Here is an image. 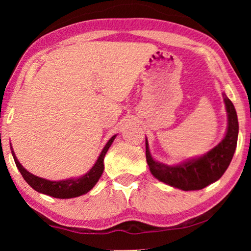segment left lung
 <instances>
[{"label": "left lung", "instance_id": "8db88e82", "mask_svg": "<svg viewBox=\"0 0 251 251\" xmlns=\"http://www.w3.org/2000/svg\"><path fill=\"white\" fill-rule=\"evenodd\" d=\"M223 97L227 113V128L225 136L214 149L208 151L203 155L191 157L169 166L154 159L150 152L149 140L145 139L146 161L151 174L156 179L181 191H198L217 181L224 175L236 149L239 122L234 105L225 94H223Z\"/></svg>", "mask_w": 251, "mask_h": 251}]
</instances>
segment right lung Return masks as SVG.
I'll return each instance as SVG.
<instances>
[{
  "instance_id": "1",
  "label": "right lung",
  "mask_w": 251,
  "mask_h": 251,
  "mask_svg": "<svg viewBox=\"0 0 251 251\" xmlns=\"http://www.w3.org/2000/svg\"><path fill=\"white\" fill-rule=\"evenodd\" d=\"M115 137L116 135L111 137L108 142L106 143V145L104 146V149H102L100 154H99L96 163L92 166L91 169L89 170L87 174H84L83 176L80 177H72L61 180L44 179L42 177H37L35 175L30 174L29 171H27L25 168L22 166V163H20L18 159H17L11 144H10V149H11V153L17 168H18V170L20 171V174H22L24 179L27 181V184H28L30 187L34 188L36 192H39V193L50 195V197L52 198L72 199L88 193V192L92 190L95 185L97 184V181L101 176L102 171H104V157L106 155V153H107L108 149L111 147L112 143L114 142Z\"/></svg>"
}]
</instances>
